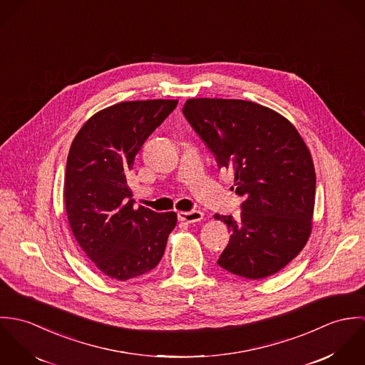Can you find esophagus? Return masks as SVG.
Masks as SVG:
<instances>
[{"instance_id": "esophagus-1", "label": "esophagus", "mask_w": 365, "mask_h": 365, "mask_svg": "<svg viewBox=\"0 0 365 365\" xmlns=\"http://www.w3.org/2000/svg\"><path fill=\"white\" fill-rule=\"evenodd\" d=\"M204 217V213L201 210H190V212H178V220L185 223H194L200 222Z\"/></svg>"}]
</instances>
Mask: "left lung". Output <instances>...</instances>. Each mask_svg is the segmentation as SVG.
Segmentation results:
<instances>
[{
	"instance_id": "left-lung-1",
	"label": "left lung",
	"mask_w": 365,
	"mask_h": 365,
	"mask_svg": "<svg viewBox=\"0 0 365 365\" xmlns=\"http://www.w3.org/2000/svg\"><path fill=\"white\" fill-rule=\"evenodd\" d=\"M182 113L219 167L235 171L232 190L245 198L239 219L215 215L232 233L217 264L249 279L278 272L305 247L312 229L316 175L301 135L252 101L191 98Z\"/></svg>"
}]
</instances>
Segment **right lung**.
<instances>
[{
    "instance_id": "add662e5",
    "label": "right lung",
    "mask_w": 365,
    "mask_h": 365,
    "mask_svg": "<svg viewBox=\"0 0 365 365\" xmlns=\"http://www.w3.org/2000/svg\"><path fill=\"white\" fill-rule=\"evenodd\" d=\"M175 100L128 101L91 116L66 164L64 205L73 235L105 275L126 281L153 269L177 223L175 212L133 208L126 175Z\"/></svg>"
}]
</instances>
